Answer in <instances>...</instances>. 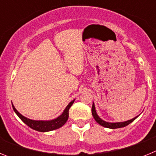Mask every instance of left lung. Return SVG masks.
Instances as JSON below:
<instances>
[{"label": "left lung", "mask_w": 156, "mask_h": 156, "mask_svg": "<svg viewBox=\"0 0 156 156\" xmlns=\"http://www.w3.org/2000/svg\"><path fill=\"white\" fill-rule=\"evenodd\" d=\"M91 112H92V115L94 118V119L96 120V122L98 123L101 125V126H104V127H107V128H111V129H116V128H121V127H124V126H127L129 125L130 122H133L137 117H135L133 119H129V120L126 121V122H105V121L102 120L101 119H100V117L97 115V112H96V110H95V107L93 103V105H92V108H91Z\"/></svg>", "instance_id": "8db88e82"}]
</instances>
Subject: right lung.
<instances>
[{"mask_svg": "<svg viewBox=\"0 0 156 156\" xmlns=\"http://www.w3.org/2000/svg\"><path fill=\"white\" fill-rule=\"evenodd\" d=\"M74 101H72L71 102L67 105L66 109L64 110L63 113L60 116H58L56 119H53V120H49V121H37V120H32V119H28L27 117L23 116V115L19 113V112L16 110V108L14 107L13 104H12V108H13L14 111L17 114L18 116L21 119V120L23 122H25L26 124L33 129H35L37 131L41 132H47V131H51V130H54V129H58L61 126L66 122V121L68 120L69 118V110L70 107L73 104Z\"/></svg>", "mask_w": 156, "mask_h": 156, "instance_id": "obj_1", "label": "right lung"}]
</instances>
